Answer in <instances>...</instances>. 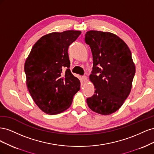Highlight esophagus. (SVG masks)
<instances>
[{"instance_id": "34e87169", "label": "esophagus", "mask_w": 154, "mask_h": 154, "mask_svg": "<svg viewBox=\"0 0 154 154\" xmlns=\"http://www.w3.org/2000/svg\"><path fill=\"white\" fill-rule=\"evenodd\" d=\"M82 79L83 82H85L87 81V77L86 76H83L82 77Z\"/></svg>"}]
</instances>
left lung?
Instances as JSON below:
<instances>
[{
    "label": "left lung",
    "instance_id": "1",
    "mask_svg": "<svg viewBox=\"0 0 154 154\" xmlns=\"http://www.w3.org/2000/svg\"><path fill=\"white\" fill-rule=\"evenodd\" d=\"M85 40L92 54L89 78L95 88L87 103L96 113L109 115L122 106L131 91L136 72L131 51L122 39L109 32L87 31Z\"/></svg>",
    "mask_w": 154,
    "mask_h": 154
}]
</instances>
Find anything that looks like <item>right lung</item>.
<instances>
[{
  "instance_id": "1",
  "label": "right lung",
  "mask_w": 154,
  "mask_h": 154,
  "mask_svg": "<svg viewBox=\"0 0 154 154\" xmlns=\"http://www.w3.org/2000/svg\"><path fill=\"white\" fill-rule=\"evenodd\" d=\"M80 31L54 32L43 36L32 48L24 71L32 100L43 112L57 114L71 106L80 82L70 71L68 48Z\"/></svg>"
}]
</instances>
